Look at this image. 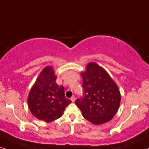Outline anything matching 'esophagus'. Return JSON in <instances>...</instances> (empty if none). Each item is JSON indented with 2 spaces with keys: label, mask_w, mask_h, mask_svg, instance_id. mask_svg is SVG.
I'll return each mask as SVG.
<instances>
[{
  "label": "esophagus",
  "mask_w": 149,
  "mask_h": 149,
  "mask_svg": "<svg viewBox=\"0 0 149 149\" xmlns=\"http://www.w3.org/2000/svg\"><path fill=\"white\" fill-rule=\"evenodd\" d=\"M71 101L73 102H74L75 100H76V97H75L74 96L71 97Z\"/></svg>",
  "instance_id": "obj_1"
}]
</instances>
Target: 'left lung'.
Listing matches in <instances>:
<instances>
[{
	"mask_svg": "<svg viewBox=\"0 0 149 149\" xmlns=\"http://www.w3.org/2000/svg\"><path fill=\"white\" fill-rule=\"evenodd\" d=\"M84 96L75 102L86 120L99 125L110 121L119 108L121 95L116 82L102 67L88 63L81 73Z\"/></svg>",
	"mask_w": 149,
	"mask_h": 149,
	"instance_id": "left-lung-1",
	"label": "left lung"
}]
</instances>
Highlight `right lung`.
I'll return each instance as SVG.
<instances>
[{
	"label": "right lung",
	"instance_id": "right-lung-1",
	"mask_svg": "<svg viewBox=\"0 0 149 149\" xmlns=\"http://www.w3.org/2000/svg\"><path fill=\"white\" fill-rule=\"evenodd\" d=\"M56 76L51 66L43 69L28 95L30 111L37 119L50 122L58 119L71 100L66 98L65 88L56 82Z\"/></svg>",
	"mask_w": 149,
	"mask_h": 149
}]
</instances>
